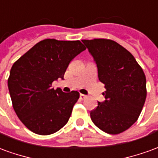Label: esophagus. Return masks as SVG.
Instances as JSON below:
<instances>
[{"label": "esophagus", "instance_id": "34e87169", "mask_svg": "<svg viewBox=\"0 0 158 158\" xmlns=\"http://www.w3.org/2000/svg\"><path fill=\"white\" fill-rule=\"evenodd\" d=\"M86 96H87L84 95V94H80V96H79V98H80L81 100H84L85 98H86Z\"/></svg>", "mask_w": 158, "mask_h": 158}]
</instances>
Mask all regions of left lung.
<instances>
[{
	"instance_id": "left-lung-1",
	"label": "left lung",
	"mask_w": 158,
	"mask_h": 158,
	"mask_svg": "<svg viewBox=\"0 0 158 158\" xmlns=\"http://www.w3.org/2000/svg\"><path fill=\"white\" fill-rule=\"evenodd\" d=\"M105 85V101L98 102L90 118L104 132L117 135L136 122L146 97L145 73L135 58L118 43L106 39L83 40Z\"/></svg>"
}]
</instances>
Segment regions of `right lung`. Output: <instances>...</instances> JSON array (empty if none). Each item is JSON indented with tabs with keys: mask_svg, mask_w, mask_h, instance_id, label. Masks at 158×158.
<instances>
[{
	"mask_svg": "<svg viewBox=\"0 0 158 158\" xmlns=\"http://www.w3.org/2000/svg\"><path fill=\"white\" fill-rule=\"evenodd\" d=\"M85 49L79 40L45 39L12 65L7 85L13 109L32 132L47 135L68 123L79 93H64L52 85L63 79L70 62Z\"/></svg>",
	"mask_w": 158,
	"mask_h": 158,
	"instance_id": "1",
	"label": "right lung"
}]
</instances>
